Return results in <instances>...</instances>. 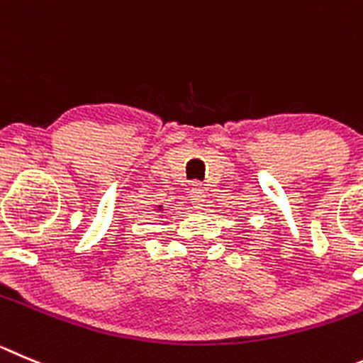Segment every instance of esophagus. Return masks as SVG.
Masks as SVG:
<instances>
[{
  "label": "esophagus",
  "instance_id": "obj_1",
  "mask_svg": "<svg viewBox=\"0 0 363 363\" xmlns=\"http://www.w3.org/2000/svg\"><path fill=\"white\" fill-rule=\"evenodd\" d=\"M189 199H191V202L195 208H201L202 202H204V191H202L201 186L193 184L191 191H189Z\"/></svg>",
  "mask_w": 363,
  "mask_h": 363
}]
</instances>
